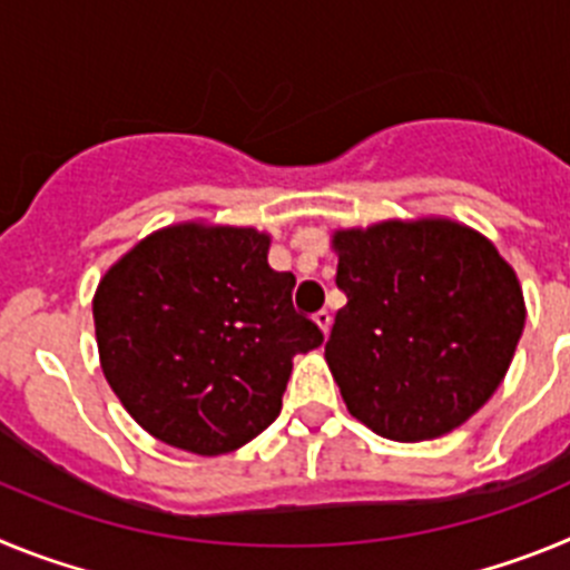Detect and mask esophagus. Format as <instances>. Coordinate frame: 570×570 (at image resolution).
I'll return each instance as SVG.
<instances>
[{
	"label": "esophagus",
	"instance_id": "obj_1",
	"mask_svg": "<svg viewBox=\"0 0 570 570\" xmlns=\"http://www.w3.org/2000/svg\"><path fill=\"white\" fill-rule=\"evenodd\" d=\"M314 322L322 328V334H328V331H331V314H328V311H316Z\"/></svg>",
	"mask_w": 570,
	"mask_h": 570
}]
</instances>
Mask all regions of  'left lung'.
<instances>
[{"label": "left lung", "mask_w": 570, "mask_h": 570, "mask_svg": "<svg viewBox=\"0 0 570 570\" xmlns=\"http://www.w3.org/2000/svg\"><path fill=\"white\" fill-rule=\"evenodd\" d=\"M336 311L325 360L356 420L396 442L454 431L497 391L525 328L513 268L445 219L334 236Z\"/></svg>", "instance_id": "1"}]
</instances>
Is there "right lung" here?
I'll list each match as a JSON object with an SVG mask.
<instances>
[{
    "label": "right lung",
    "mask_w": 570,
    "mask_h": 570,
    "mask_svg": "<svg viewBox=\"0 0 570 570\" xmlns=\"http://www.w3.org/2000/svg\"><path fill=\"white\" fill-rule=\"evenodd\" d=\"M268 245L254 228L176 225L99 282L105 380L156 440L203 456L245 445L279 416L291 360L325 340Z\"/></svg>",
    "instance_id": "add662e5"
}]
</instances>
